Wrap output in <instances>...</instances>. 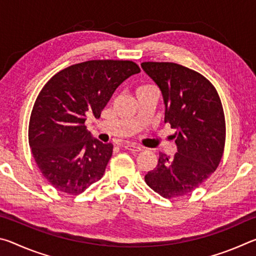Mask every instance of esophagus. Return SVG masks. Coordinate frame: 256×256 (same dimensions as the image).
<instances>
[{
	"mask_svg": "<svg viewBox=\"0 0 256 256\" xmlns=\"http://www.w3.org/2000/svg\"><path fill=\"white\" fill-rule=\"evenodd\" d=\"M124 148L126 149V150L132 151V152H140V151L144 150V148H141L140 146H136V144H125Z\"/></svg>",
	"mask_w": 256,
	"mask_h": 256,
	"instance_id": "obj_1",
	"label": "esophagus"
}]
</instances>
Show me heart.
I'll return each instance as SVG.
<instances>
[{
    "mask_svg": "<svg viewBox=\"0 0 256 256\" xmlns=\"http://www.w3.org/2000/svg\"><path fill=\"white\" fill-rule=\"evenodd\" d=\"M154 86H150V84H142V86H138V89H136V92H144V90H146L149 88H152Z\"/></svg>",
    "mask_w": 256,
    "mask_h": 256,
    "instance_id": "obj_1",
    "label": "heart"
}]
</instances>
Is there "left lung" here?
<instances>
[{
    "label": "left lung",
    "instance_id": "left-lung-1",
    "mask_svg": "<svg viewBox=\"0 0 256 256\" xmlns=\"http://www.w3.org/2000/svg\"><path fill=\"white\" fill-rule=\"evenodd\" d=\"M144 71L159 86L164 123L175 128L177 152L159 154L158 164L144 180L160 196L172 198L193 192L219 166L226 124L222 102L209 80L170 62H144Z\"/></svg>",
    "mask_w": 256,
    "mask_h": 256
}]
</instances>
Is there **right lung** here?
<instances>
[{
    "label": "right lung",
    "mask_w": 256,
    "mask_h": 256,
    "mask_svg": "<svg viewBox=\"0 0 256 256\" xmlns=\"http://www.w3.org/2000/svg\"><path fill=\"white\" fill-rule=\"evenodd\" d=\"M138 72L132 60H86L56 73L42 89L30 115L29 146L56 190L78 196L102 178L112 144L92 136L86 116L100 118L118 86Z\"/></svg>",
    "instance_id": "obj_1"
}]
</instances>
